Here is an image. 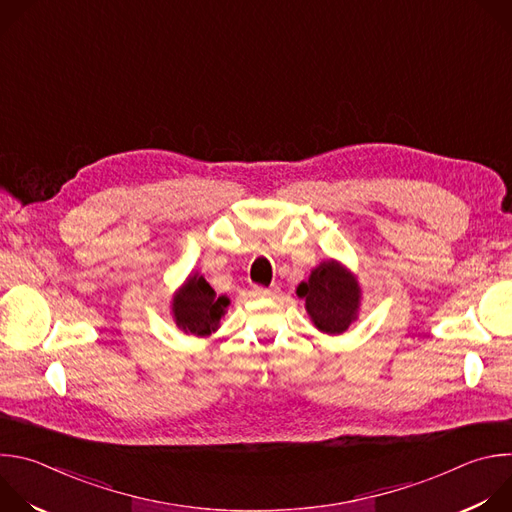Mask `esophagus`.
<instances>
[{"label":"esophagus","mask_w":512,"mask_h":512,"mask_svg":"<svg viewBox=\"0 0 512 512\" xmlns=\"http://www.w3.org/2000/svg\"><path fill=\"white\" fill-rule=\"evenodd\" d=\"M279 291L281 289L277 285H271V287H255L253 294H255V298H277Z\"/></svg>","instance_id":"34e87169"}]
</instances>
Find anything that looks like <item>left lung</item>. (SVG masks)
I'll return each mask as SVG.
<instances>
[{
    "instance_id": "8db88e82",
    "label": "left lung",
    "mask_w": 512,
    "mask_h": 512,
    "mask_svg": "<svg viewBox=\"0 0 512 512\" xmlns=\"http://www.w3.org/2000/svg\"><path fill=\"white\" fill-rule=\"evenodd\" d=\"M296 294L306 300V312L312 324L324 334H344L358 320L362 300L358 277L336 259L316 265L308 281L298 285Z\"/></svg>"
}]
</instances>
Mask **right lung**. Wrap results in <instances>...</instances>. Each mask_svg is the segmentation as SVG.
Returning a JSON list of instances; mask_svg holds the SVG:
<instances>
[{
  "label": "right lung",
  "mask_w": 512,
  "mask_h": 512,
  "mask_svg": "<svg viewBox=\"0 0 512 512\" xmlns=\"http://www.w3.org/2000/svg\"><path fill=\"white\" fill-rule=\"evenodd\" d=\"M229 304L231 300L227 296H216L204 275L190 273L174 291L170 314L184 334L204 338L221 326V318L227 314Z\"/></svg>",
  "instance_id": "1"
}]
</instances>
